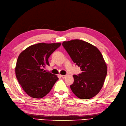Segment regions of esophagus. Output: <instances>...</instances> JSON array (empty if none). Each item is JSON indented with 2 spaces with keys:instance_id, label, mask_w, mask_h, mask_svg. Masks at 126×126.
<instances>
[{
  "instance_id": "esophagus-1",
  "label": "esophagus",
  "mask_w": 126,
  "mask_h": 126,
  "mask_svg": "<svg viewBox=\"0 0 126 126\" xmlns=\"http://www.w3.org/2000/svg\"><path fill=\"white\" fill-rule=\"evenodd\" d=\"M66 75H61V78H62V79L65 78V77H66Z\"/></svg>"
}]
</instances>
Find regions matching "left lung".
Returning <instances> with one entry per match:
<instances>
[{
  "instance_id": "1",
  "label": "left lung",
  "mask_w": 126,
  "mask_h": 126,
  "mask_svg": "<svg viewBox=\"0 0 126 126\" xmlns=\"http://www.w3.org/2000/svg\"><path fill=\"white\" fill-rule=\"evenodd\" d=\"M62 46L82 73L74 75L71 86L73 93L82 99L96 96L102 88L107 67L99 50L92 44L80 40L64 41Z\"/></svg>"
}]
</instances>
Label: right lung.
<instances>
[{"mask_svg":"<svg viewBox=\"0 0 126 126\" xmlns=\"http://www.w3.org/2000/svg\"><path fill=\"white\" fill-rule=\"evenodd\" d=\"M61 45V43H39L28 47L19 55L15 68L16 78L23 91L32 98L46 96L59 79L56 75L43 68L50 65L48 58Z\"/></svg>","mask_w":126,"mask_h":126,"instance_id":"obj_1","label":"right lung"}]
</instances>
